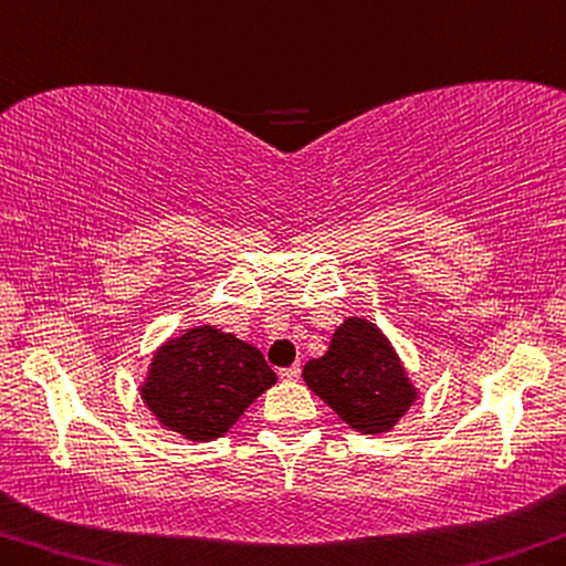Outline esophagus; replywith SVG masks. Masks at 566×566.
Returning <instances> with one entry per match:
<instances>
[{"mask_svg":"<svg viewBox=\"0 0 566 566\" xmlns=\"http://www.w3.org/2000/svg\"><path fill=\"white\" fill-rule=\"evenodd\" d=\"M277 377L285 379V381L298 379V377H301V364H293V367H285V369H281V371H277Z\"/></svg>","mask_w":566,"mask_h":566,"instance_id":"1","label":"esophagus"}]
</instances>
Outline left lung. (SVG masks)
I'll return each instance as SVG.
<instances>
[{
    "instance_id": "left-lung-1",
    "label": "left lung",
    "mask_w": 566,
    "mask_h": 566,
    "mask_svg": "<svg viewBox=\"0 0 566 566\" xmlns=\"http://www.w3.org/2000/svg\"><path fill=\"white\" fill-rule=\"evenodd\" d=\"M303 379L349 428L364 434L392 430L417 397L392 344L364 318H346L328 352L303 367Z\"/></svg>"
}]
</instances>
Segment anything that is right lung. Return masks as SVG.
I'll list each match as a JSON object with an SVG mask.
<instances>
[{
  "label": "right lung",
  "instance_id": "add662e5",
  "mask_svg": "<svg viewBox=\"0 0 566 566\" xmlns=\"http://www.w3.org/2000/svg\"><path fill=\"white\" fill-rule=\"evenodd\" d=\"M275 379L255 346L214 326H197L156 352L142 397L167 430L187 440H212Z\"/></svg>",
  "mask_w": 566,
  "mask_h": 566
}]
</instances>
